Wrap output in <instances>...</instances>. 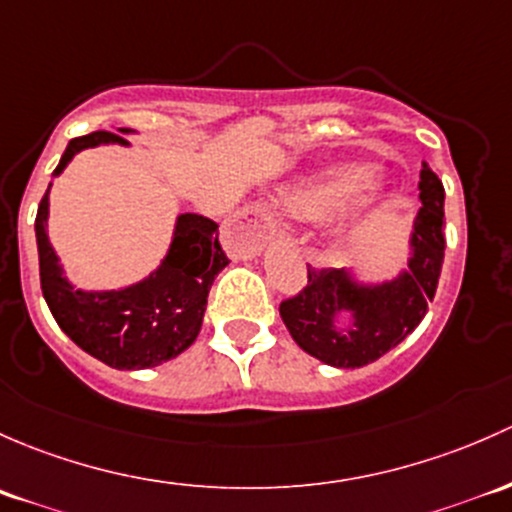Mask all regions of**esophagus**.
<instances>
[{
    "label": "esophagus",
    "mask_w": 512,
    "mask_h": 512,
    "mask_svg": "<svg viewBox=\"0 0 512 512\" xmlns=\"http://www.w3.org/2000/svg\"><path fill=\"white\" fill-rule=\"evenodd\" d=\"M273 234L276 231H273L271 221H268L266 212L258 204L241 209L229 226V241L236 249L246 251V254H254V251L261 249L268 239H273Z\"/></svg>",
    "instance_id": "obj_1"
}]
</instances>
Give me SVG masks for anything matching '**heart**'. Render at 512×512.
Instances as JSON below:
<instances>
[{"label":"heart","instance_id":"1","mask_svg":"<svg viewBox=\"0 0 512 512\" xmlns=\"http://www.w3.org/2000/svg\"><path fill=\"white\" fill-rule=\"evenodd\" d=\"M372 177V170L367 167H350V170H340L337 175H330L318 182L308 184L305 189L295 192L288 199V209L298 217H320V214L330 212L340 197H345L350 189L360 187Z\"/></svg>","mask_w":512,"mask_h":512}]
</instances>
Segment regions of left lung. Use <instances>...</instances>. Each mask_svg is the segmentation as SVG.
I'll list each match as a JSON object with an SVG mask.
<instances>
[{
	"label": "left lung",
	"instance_id": "left-lung-1",
	"mask_svg": "<svg viewBox=\"0 0 512 512\" xmlns=\"http://www.w3.org/2000/svg\"><path fill=\"white\" fill-rule=\"evenodd\" d=\"M419 221L409 271L379 288H357L335 268L308 263V283L281 300L288 333L308 355L333 367H362L397 347L429 310L444 263V184L424 165ZM350 309L356 323L342 331L334 318Z\"/></svg>",
	"mask_w": 512,
	"mask_h": 512
}]
</instances>
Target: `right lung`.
<instances>
[{
	"label": "right lung",
	"mask_w": 512,
	"mask_h": 512,
	"mask_svg": "<svg viewBox=\"0 0 512 512\" xmlns=\"http://www.w3.org/2000/svg\"><path fill=\"white\" fill-rule=\"evenodd\" d=\"M123 133L128 130L123 128ZM100 142H125V138L108 130L73 138L54 175L78 150ZM46 217L49 189L36 212L41 293L59 328L81 350L118 370H142L177 357L197 340L209 288L229 263L221 249L217 221L202 214H182L170 256L155 276L125 291L81 293L73 291L61 276L59 258L46 239Z\"/></svg>",
	"instance_id": "obj_1"
}]
</instances>
